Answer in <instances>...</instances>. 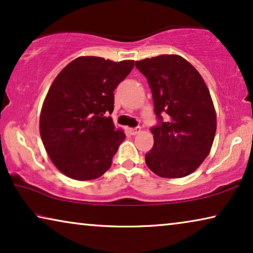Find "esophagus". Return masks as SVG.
<instances>
[{"label": "esophagus", "instance_id": "esophagus-1", "mask_svg": "<svg viewBox=\"0 0 253 253\" xmlns=\"http://www.w3.org/2000/svg\"><path fill=\"white\" fill-rule=\"evenodd\" d=\"M140 132V126H137V127H132V129H130V133L134 136V134L139 133Z\"/></svg>", "mask_w": 253, "mask_h": 253}]
</instances>
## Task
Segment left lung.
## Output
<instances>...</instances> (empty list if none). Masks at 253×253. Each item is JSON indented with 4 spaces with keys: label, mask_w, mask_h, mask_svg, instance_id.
I'll return each instance as SVG.
<instances>
[{
    "label": "left lung",
    "mask_w": 253,
    "mask_h": 253,
    "mask_svg": "<svg viewBox=\"0 0 253 253\" xmlns=\"http://www.w3.org/2000/svg\"><path fill=\"white\" fill-rule=\"evenodd\" d=\"M147 79L158 124L154 145L145 154L147 167L161 177L188 176L209 155L216 131V115L199 72L178 55L136 61ZM165 119H163V116Z\"/></svg>",
    "instance_id": "obj_1"
}]
</instances>
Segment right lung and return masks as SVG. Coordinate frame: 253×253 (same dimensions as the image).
<instances>
[{"label":"right lung","instance_id":"obj_1","mask_svg":"<svg viewBox=\"0 0 253 253\" xmlns=\"http://www.w3.org/2000/svg\"><path fill=\"white\" fill-rule=\"evenodd\" d=\"M133 61L81 56L55 78L40 115V134L50 160L68 177L88 181L105 174L126 133L108 116L114 91Z\"/></svg>","mask_w":253,"mask_h":253}]
</instances>
